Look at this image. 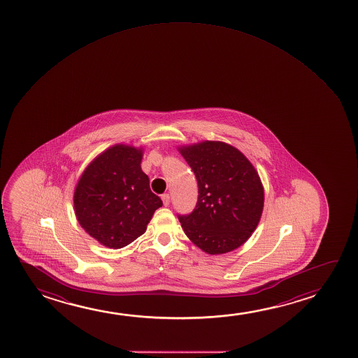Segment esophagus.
<instances>
[{
    "label": "esophagus",
    "instance_id": "1",
    "mask_svg": "<svg viewBox=\"0 0 358 358\" xmlns=\"http://www.w3.org/2000/svg\"><path fill=\"white\" fill-rule=\"evenodd\" d=\"M162 203H164V206H167L170 204V194H162Z\"/></svg>",
    "mask_w": 358,
    "mask_h": 358
}]
</instances>
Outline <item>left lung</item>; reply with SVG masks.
I'll return each instance as SVG.
<instances>
[{"label": "left lung", "instance_id": "left-lung-1", "mask_svg": "<svg viewBox=\"0 0 358 358\" xmlns=\"http://www.w3.org/2000/svg\"><path fill=\"white\" fill-rule=\"evenodd\" d=\"M198 182V201L178 215L187 237L208 255H224L250 238L259 224L264 188L250 160L230 144L204 141L178 147Z\"/></svg>", "mask_w": 358, "mask_h": 358}]
</instances>
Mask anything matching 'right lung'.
<instances>
[{
    "label": "right lung",
    "mask_w": 358,
    "mask_h": 358,
    "mask_svg": "<svg viewBox=\"0 0 358 358\" xmlns=\"http://www.w3.org/2000/svg\"><path fill=\"white\" fill-rule=\"evenodd\" d=\"M142 148L115 144L85 167L74 189L79 225L108 248H122L142 236L162 206L142 171Z\"/></svg>",
    "instance_id": "obj_1"
}]
</instances>
